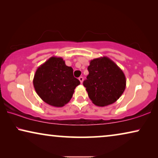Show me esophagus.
Instances as JSON below:
<instances>
[{
    "instance_id": "obj_1",
    "label": "esophagus",
    "mask_w": 158,
    "mask_h": 158,
    "mask_svg": "<svg viewBox=\"0 0 158 158\" xmlns=\"http://www.w3.org/2000/svg\"><path fill=\"white\" fill-rule=\"evenodd\" d=\"M79 81H80V82H81V83H83V77H82V76H81V77H79Z\"/></svg>"
}]
</instances>
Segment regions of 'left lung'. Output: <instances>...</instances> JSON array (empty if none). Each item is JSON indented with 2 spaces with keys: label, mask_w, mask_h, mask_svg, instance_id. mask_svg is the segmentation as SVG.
Masks as SVG:
<instances>
[{
  "label": "left lung",
  "mask_w": 158,
  "mask_h": 158,
  "mask_svg": "<svg viewBox=\"0 0 158 158\" xmlns=\"http://www.w3.org/2000/svg\"><path fill=\"white\" fill-rule=\"evenodd\" d=\"M89 74L83 82L92 102L106 106L116 102L126 88V77L119 67L107 57L90 61Z\"/></svg>",
  "instance_id": "8db88e82"
}]
</instances>
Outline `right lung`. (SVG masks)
<instances>
[{
	"instance_id": "obj_1",
	"label": "right lung",
	"mask_w": 158,
	"mask_h": 158,
	"mask_svg": "<svg viewBox=\"0 0 158 158\" xmlns=\"http://www.w3.org/2000/svg\"><path fill=\"white\" fill-rule=\"evenodd\" d=\"M79 80L62 57H51L39 67L33 79L36 94L47 104L62 107L72 98Z\"/></svg>"
}]
</instances>
